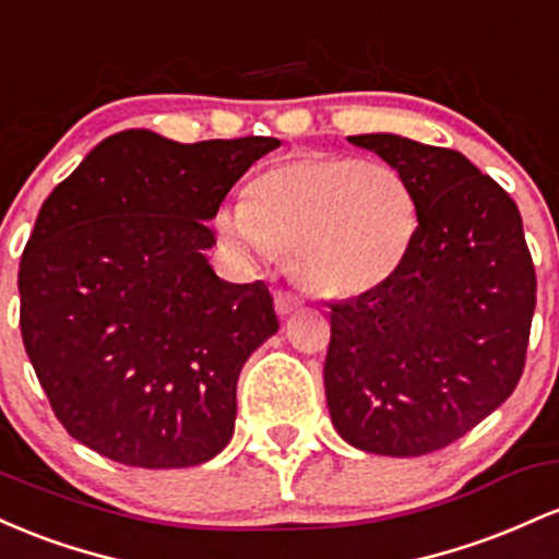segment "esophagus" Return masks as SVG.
I'll return each mask as SVG.
<instances>
[{
  "instance_id": "34e87169",
  "label": "esophagus",
  "mask_w": 559,
  "mask_h": 559,
  "mask_svg": "<svg viewBox=\"0 0 559 559\" xmlns=\"http://www.w3.org/2000/svg\"><path fill=\"white\" fill-rule=\"evenodd\" d=\"M300 306H304V298H300L298 293H290V290L274 293V309H277L280 317H287V313L300 309Z\"/></svg>"
}]
</instances>
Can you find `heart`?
Listing matches in <instances>:
<instances>
[{
    "mask_svg": "<svg viewBox=\"0 0 559 559\" xmlns=\"http://www.w3.org/2000/svg\"><path fill=\"white\" fill-rule=\"evenodd\" d=\"M216 227L231 246L269 259L290 250L293 274L328 298H354L396 274L417 231L409 179L382 160L298 155L224 205Z\"/></svg>",
    "mask_w": 559,
    "mask_h": 559,
    "instance_id": "1",
    "label": "heart"
}]
</instances>
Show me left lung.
<instances>
[{
  "mask_svg": "<svg viewBox=\"0 0 559 559\" xmlns=\"http://www.w3.org/2000/svg\"><path fill=\"white\" fill-rule=\"evenodd\" d=\"M348 142L409 179L417 231L393 277L330 306V417L350 447L423 456L512 396L536 309V269L515 200L465 155L399 134Z\"/></svg>",
  "mask_w": 559,
  "mask_h": 559,
  "instance_id": "1",
  "label": "left lung"
}]
</instances>
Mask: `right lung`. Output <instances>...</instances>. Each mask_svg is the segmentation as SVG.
Listing matches in <instances>:
<instances>
[{
	"instance_id": "1",
	"label": "right lung",
	"mask_w": 559,
	"mask_h": 559,
	"mask_svg": "<svg viewBox=\"0 0 559 559\" xmlns=\"http://www.w3.org/2000/svg\"><path fill=\"white\" fill-rule=\"evenodd\" d=\"M272 136L112 134L44 200L17 272L23 346L55 417L129 467H192L229 443L237 378L280 328L261 280L216 277L205 222Z\"/></svg>"
}]
</instances>
